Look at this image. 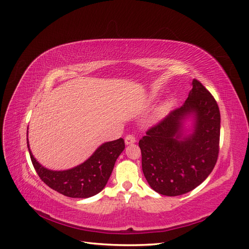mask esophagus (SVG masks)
Segmentation results:
<instances>
[{"mask_svg": "<svg viewBox=\"0 0 249 249\" xmlns=\"http://www.w3.org/2000/svg\"><path fill=\"white\" fill-rule=\"evenodd\" d=\"M124 142H125L126 145L133 144V143L136 142V138H135V137L133 136V135H127V136H126L125 139H124Z\"/></svg>", "mask_w": 249, "mask_h": 249, "instance_id": "obj_1", "label": "esophagus"}]
</instances>
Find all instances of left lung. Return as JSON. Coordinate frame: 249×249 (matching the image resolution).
<instances>
[{"mask_svg":"<svg viewBox=\"0 0 249 249\" xmlns=\"http://www.w3.org/2000/svg\"><path fill=\"white\" fill-rule=\"evenodd\" d=\"M193 119L189 130L184 125ZM220 112L197 80L179 108L173 110L139 141L142 170L152 189L178 196L199 186L212 172L219 153Z\"/></svg>","mask_w":249,"mask_h":249,"instance_id":"left-lung-1","label":"left lung"}]
</instances>
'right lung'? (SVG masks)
Listing matches in <instances>:
<instances>
[{"label": "right lung", "instance_id": "right-lung-1", "mask_svg": "<svg viewBox=\"0 0 249 249\" xmlns=\"http://www.w3.org/2000/svg\"><path fill=\"white\" fill-rule=\"evenodd\" d=\"M33 166L43 183L53 190L72 198H88L100 193L111 176L114 164L124 149V140L119 138L105 142L88 159L76 167L66 170H51L43 167L30 150Z\"/></svg>", "mask_w": 249, "mask_h": 249}]
</instances>
